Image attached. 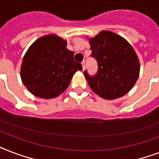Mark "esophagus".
<instances>
[{"mask_svg": "<svg viewBox=\"0 0 159 159\" xmlns=\"http://www.w3.org/2000/svg\"><path fill=\"white\" fill-rule=\"evenodd\" d=\"M82 69L84 70L85 69V67H86V62H85L84 61H83V62H82Z\"/></svg>", "mask_w": 159, "mask_h": 159, "instance_id": "1", "label": "esophagus"}]
</instances>
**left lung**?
I'll return each mask as SVG.
<instances>
[{
	"label": "left lung",
	"instance_id": "1",
	"mask_svg": "<svg viewBox=\"0 0 159 159\" xmlns=\"http://www.w3.org/2000/svg\"><path fill=\"white\" fill-rule=\"evenodd\" d=\"M92 56L98 62L94 77L84 72L91 89L103 99L115 100L127 94L139 76L140 64L135 51L125 39L108 30L89 38Z\"/></svg>",
	"mask_w": 159,
	"mask_h": 159
}]
</instances>
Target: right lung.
Returning a JSON list of instances; mask_svg holds the SVG:
<instances>
[{
	"mask_svg": "<svg viewBox=\"0 0 159 159\" xmlns=\"http://www.w3.org/2000/svg\"><path fill=\"white\" fill-rule=\"evenodd\" d=\"M73 55L67 48V40L53 34L42 36L24 56L20 67L22 82L37 97H58L69 86L75 72L82 70Z\"/></svg>",
	"mask_w": 159,
	"mask_h": 159,
	"instance_id": "right-lung-1",
	"label": "right lung"
}]
</instances>
